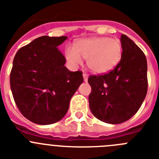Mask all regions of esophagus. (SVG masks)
<instances>
[{
  "label": "esophagus",
  "mask_w": 159,
  "mask_h": 159,
  "mask_svg": "<svg viewBox=\"0 0 159 159\" xmlns=\"http://www.w3.org/2000/svg\"><path fill=\"white\" fill-rule=\"evenodd\" d=\"M83 76H84V81H85V82H87V81H88V74H87V73H84V74H83Z\"/></svg>",
  "instance_id": "34e87169"
}]
</instances>
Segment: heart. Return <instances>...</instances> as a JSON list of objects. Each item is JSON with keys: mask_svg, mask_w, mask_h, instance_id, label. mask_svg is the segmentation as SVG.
Instances as JSON below:
<instances>
[{"mask_svg": "<svg viewBox=\"0 0 159 159\" xmlns=\"http://www.w3.org/2000/svg\"><path fill=\"white\" fill-rule=\"evenodd\" d=\"M65 56L72 65L82 64L84 58L93 72L104 74L116 68L121 61L123 45L120 40L115 38H86L78 40L75 47L67 45Z\"/></svg>", "mask_w": 159, "mask_h": 159, "instance_id": "obj_1", "label": "heart"}]
</instances>
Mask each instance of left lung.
<instances>
[{
  "instance_id": "8db88e82",
  "label": "left lung",
  "mask_w": 159,
  "mask_h": 159,
  "mask_svg": "<svg viewBox=\"0 0 159 159\" xmlns=\"http://www.w3.org/2000/svg\"><path fill=\"white\" fill-rule=\"evenodd\" d=\"M123 57L112 71L104 75H90L92 87L90 110L101 121L119 124L139 111L147 92V58L139 48L122 35Z\"/></svg>"
}]
</instances>
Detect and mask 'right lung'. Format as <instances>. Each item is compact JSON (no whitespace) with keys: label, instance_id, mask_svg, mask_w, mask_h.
Returning a JSON list of instances; mask_svg holds the SVG:
<instances>
[{"label":"right lung","instance_id":"add662e5","mask_svg":"<svg viewBox=\"0 0 159 159\" xmlns=\"http://www.w3.org/2000/svg\"><path fill=\"white\" fill-rule=\"evenodd\" d=\"M67 36L39 37L20 48L10 73L12 96L26 119L40 125L62 119L71 97L84 81L83 72L71 71L58 46Z\"/></svg>","mask_w":159,"mask_h":159}]
</instances>
